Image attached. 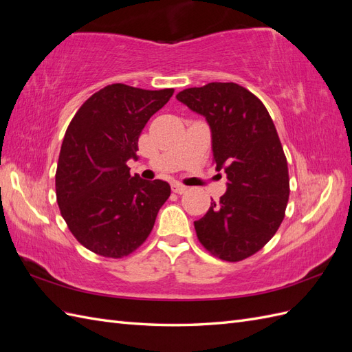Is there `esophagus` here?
<instances>
[{"label": "esophagus", "instance_id": "obj_1", "mask_svg": "<svg viewBox=\"0 0 352 352\" xmlns=\"http://www.w3.org/2000/svg\"><path fill=\"white\" fill-rule=\"evenodd\" d=\"M172 190H173L175 194H185L186 190H188V188L185 185H182V184L175 182V184H172Z\"/></svg>", "mask_w": 352, "mask_h": 352}]
</instances>
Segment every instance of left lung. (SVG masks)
<instances>
[{"mask_svg":"<svg viewBox=\"0 0 352 352\" xmlns=\"http://www.w3.org/2000/svg\"><path fill=\"white\" fill-rule=\"evenodd\" d=\"M204 116L211 131L217 172L226 194L194 221L197 236L212 255L241 261L267 243L285 217L289 175L280 140L264 104L238 83L211 82L176 95Z\"/></svg>","mask_w":352,"mask_h":352,"instance_id":"1","label":"left lung"}]
</instances>
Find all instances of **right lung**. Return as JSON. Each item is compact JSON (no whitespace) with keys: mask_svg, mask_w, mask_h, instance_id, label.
Returning <instances> with one entry per match:
<instances>
[{"mask_svg":"<svg viewBox=\"0 0 352 352\" xmlns=\"http://www.w3.org/2000/svg\"><path fill=\"white\" fill-rule=\"evenodd\" d=\"M173 92L113 83L95 92L72 119L60 150L56 192L63 219L89 251L122 258L151 233L170 185L132 176L126 163L138 160L144 126Z\"/></svg>","mask_w":352,"mask_h":352,"instance_id":"1","label":"right lung"}]
</instances>
